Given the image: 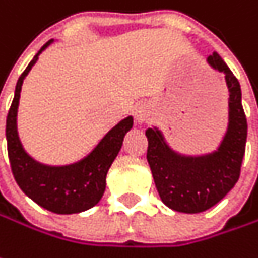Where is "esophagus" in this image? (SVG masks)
<instances>
[{
  "label": "esophagus",
  "instance_id": "esophagus-1",
  "mask_svg": "<svg viewBox=\"0 0 258 258\" xmlns=\"http://www.w3.org/2000/svg\"><path fill=\"white\" fill-rule=\"evenodd\" d=\"M134 116H136V121L139 124H145L149 119V116H151V107L148 105L139 106L136 109V112H134Z\"/></svg>",
  "mask_w": 258,
  "mask_h": 258
}]
</instances>
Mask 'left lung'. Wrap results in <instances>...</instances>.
I'll list each match as a JSON object with an SVG mask.
<instances>
[{"mask_svg":"<svg viewBox=\"0 0 258 258\" xmlns=\"http://www.w3.org/2000/svg\"><path fill=\"white\" fill-rule=\"evenodd\" d=\"M207 61L224 74L229 90V125L219 149L201 156L178 155L168 148L159 130H146V158L158 194L167 207L187 214L202 213L229 194L239 178L245 153L248 125L239 81L217 53Z\"/></svg>","mask_w":258,"mask_h":258,"instance_id":"1","label":"left lung"}]
</instances>
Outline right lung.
Returning <instances> with one entry per match:
<instances>
[{
  "instance_id": "1",
  "label": "right lung",
  "mask_w": 258,
  "mask_h": 258,
  "mask_svg": "<svg viewBox=\"0 0 258 258\" xmlns=\"http://www.w3.org/2000/svg\"><path fill=\"white\" fill-rule=\"evenodd\" d=\"M51 42L53 39L41 47L38 54L31 60L16 84L14 99L6 124L7 151L13 176L19 187L29 198L51 213L75 214L93 208L103 197L106 174L113 159L121 151L124 136L133 127V118L127 116L119 124H116L100 140L93 152L88 153L80 162L64 167H50L32 159L22 148L17 136V107L25 77L35 64L41 51H44Z\"/></svg>"
}]
</instances>
